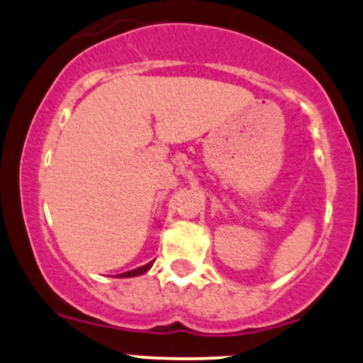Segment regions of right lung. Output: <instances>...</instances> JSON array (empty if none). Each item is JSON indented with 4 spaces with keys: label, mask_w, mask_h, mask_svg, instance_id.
Instances as JSON below:
<instances>
[{
    "label": "right lung",
    "mask_w": 363,
    "mask_h": 363,
    "mask_svg": "<svg viewBox=\"0 0 363 363\" xmlns=\"http://www.w3.org/2000/svg\"><path fill=\"white\" fill-rule=\"evenodd\" d=\"M152 264H153V262H148V264H145V266H140V268H136V269H131V272L121 273V274H118V277H121V278H131V277H138V274H143V273H147L148 269L152 268Z\"/></svg>",
    "instance_id": "obj_1"
}]
</instances>
